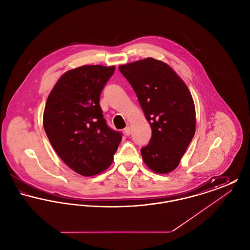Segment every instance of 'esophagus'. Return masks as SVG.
I'll return each instance as SVG.
<instances>
[{
    "label": "esophagus",
    "instance_id": "obj_1",
    "mask_svg": "<svg viewBox=\"0 0 250 250\" xmlns=\"http://www.w3.org/2000/svg\"><path fill=\"white\" fill-rule=\"evenodd\" d=\"M124 132L125 133V135H126V136H129L131 133L130 126H129V125H127V126H126V127L124 129Z\"/></svg>",
    "mask_w": 250,
    "mask_h": 250
}]
</instances>
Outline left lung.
Returning <instances> with one entry per match:
<instances>
[{
  "instance_id": "obj_1",
  "label": "left lung",
  "mask_w": 250,
  "mask_h": 250,
  "mask_svg": "<svg viewBox=\"0 0 250 250\" xmlns=\"http://www.w3.org/2000/svg\"><path fill=\"white\" fill-rule=\"evenodd\" d=\"M119 70L152 128L150 142L141 149L144 163L157 173L172 171L195 135V106L188 88L167 64L154 58L120 65Z\"/></svg>"
}]
</instances>
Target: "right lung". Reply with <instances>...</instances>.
<instances>
[{
  "label": "right lung",
  "mask_w": 250,
  "mask_h": 250,
  "mask_svg": "<svg viewBox=\"0 0 250 250\" xmlns=\"http://www.w3.org/2000/svg\"><path fill=\"white\" fill-rule=\"evenodd\" d=\"M114 66L83 65L64 73L48 95L43 124L61 159L77 173L93 176L107 168L123 133L107 125L100 94Z\"/></svg>",
  "instance_id": "right-lung-1"
}]
</instances>
